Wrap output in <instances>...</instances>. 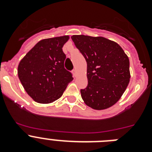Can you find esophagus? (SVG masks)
I'll return each instance as SVG.
<instances>
[{
  "label": "esophagus",
  "instance_id": "esophagus-1",
  "mask_svg": "<svg viewBox=\"0 0 152 152\" xmlns=\"http://www.w3.org/2000/svg\"><path fill=\"white\" fill-rule=\"evenodd\" d=\"M72 73L74 74V76L76 77V75H77V70L75 69V68H74V69L72 70Z\"/></svg>",
  "mask_w": 152,
  "mask_h": 152
}]
</instances>
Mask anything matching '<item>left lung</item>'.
<instances>
[{
    "label": "left lung",
    "instance_id": "8db88e82",
    "mask_svg": "<svg viewBox=\"0 0 152 152\" xmlns=\"http://www.w3.org/2000/svg\"><path fill=\"white\" fill-rule=\"evenodd\" d=\"M72 39L88 64V84L80 90L84 103L104 110L116 103L129 82V60L116 42L103 37L72 36Z\"/></svg>",
    "mask_w": 152,
    "mask_h": 152
}]
</instances>
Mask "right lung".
I'll use <instances>...</instances> for the list:
<instances>
[{
	"instance_id": "1",
	"label": "right lung",
	"mask_w": 152,
	"mask_h": 152,
	"mask_svg": "<svg viewBox=\"0 0 152 152\" xmlns=\"http://www.w3.org/2000/svg\"><path fill=\"white\" fill-rule=\"evenodd\" d=\"M68 36L41 40L20 61L18 76L28 94L35 101L50 103L61 96L73 80L64 66L66 56L62 51Z\"/></svg>"
}]
</instances>
